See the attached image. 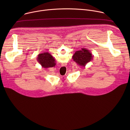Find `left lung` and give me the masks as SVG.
I'll use <instances>...</instances> for the list:
<instances>
[{
	"label": "left lung",
	"mask_w": 130,
	"mask_h": 130,
	"mask_svg": "<svg viewBox=\"0 0 130 130\" xmlns=\"http://www.w3.org/2000/svg\"><path fill=\"white\" fill-rule=\"evenodd\" d=\"M91 52L88 49L82 48L81 50L77 51L72 56V59L78 65L85 67L86 65L92 60Z\"/></svg>",
	"instance_id": "1"
}]
</instances>
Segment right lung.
Returning <instances> with one entry per match:
<instances>
[{"label":"right lung","instance_id":"1","mask_svg":"<svg viewBox=\"0 0 130 130\" xmlns=\"http://www.w3.org/2000/svg\"><path fill=\"white\" fill-rule=\"evenodd\" d=\"M37 61L44 68L55 67L56 65L55 59L52 55L48 52H43L39 54L37 58Z\"/></svg>","mask_w":130,"mask_h":130}]
</instances>
